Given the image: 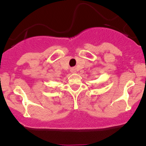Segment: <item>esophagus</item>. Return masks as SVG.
<instances>
[{"label": "esophagus", "mask_w": 146, "mask_h": 146, "mask_svg": "<svg viewBox=\"0 0 146 146\" xmlns=\"http://www.w3.org/2000/svg\"><path fill=\"white\" fill-rule=\"evenodd\" d=\"M70 72H71V73H76V69L75 68H70Z\"/></svg>", "instance_id": "esophagus-1"}]
</instances>
